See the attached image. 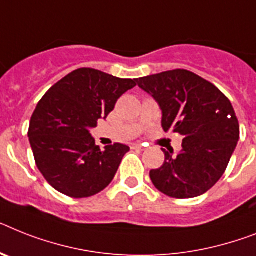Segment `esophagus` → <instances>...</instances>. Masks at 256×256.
Masks as SVG:
<instances>
[{"label": "esophagus", "instance_id": "esophagus-1", "mask_svg": "<svg viewBox=\"0 0 256 256\" xmlns=\"http://www.w3.org/2000/svg\"><path fill=\"white\" fill-rule=\"evenodd\" d=\"M132 148L133 149H138V150H144V149H145V146H144V145H141V144H133Z\"/></svg>", "mask_w": 256, "mask_h": 256}]
</instances>
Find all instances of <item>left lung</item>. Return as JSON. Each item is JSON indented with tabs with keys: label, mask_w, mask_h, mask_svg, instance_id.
Returning a JSON list of instances; mask_svg holds the SVG:
<instances>
[{
	"label": "left lung",
	"mask_w": 256,
	"mask_h": 256,
	"mask_svg": "<svg viewBox=\"0 0 256 256\" xmlns=\"http://www.w3.org/2000/svg\"><path fill=\"white\" fill-rule=\"evenodd\" d=\"M162 110V128L183 137L176 156L150 170L156 188L175 199L206 194L222 176L240 140V123L229 99L216 86L186 69L137 80Z\"/></svg>",
	"instance_id": "1"
}]
</instances>
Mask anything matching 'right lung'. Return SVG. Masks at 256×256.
Listing matches in <instances>:
<instances>
[{"label": "right lung", "instance_id": "right-lung-1", "mask_svg": "<svg viewBox=\"0 0 256 256\" xmlns=\"http://www.w3.org/2000/svg\"><path fill=\"white\" fill-rule=\"evenodd\" d=\"M136 85L137 80L81 68L40 99L31 116L28 138L38 168L54 190L82 199L112 182L130 148L116 142L100 150L88 130L106 119L118 99Z\"/></svg>", "mask_w": 256, "mask_h": 256}]
</instances>
